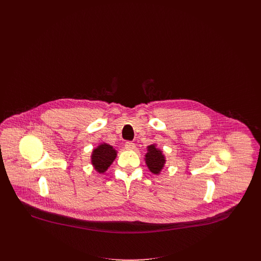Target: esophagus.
<instances>
[{"mask_svg": "<svg viewBox=\"0 0 261 261\" xmlns=\"http://www.w3.org/2000/svg\"><path fill=\"white\" fill-rule=\"evenodd\" d=\"M135 144L134 143H132V142H126L125 143V149H127V150H133V149H135Z\"/></svg>", "mask_w": 261, "mask_h": 261, "instance_id": "esophagus-1", "label": "esophagus"}]
</instances>
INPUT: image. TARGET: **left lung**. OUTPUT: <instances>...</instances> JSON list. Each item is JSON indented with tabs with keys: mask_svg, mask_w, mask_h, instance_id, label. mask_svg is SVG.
<instances>
[{
	"mask_svg": "<svg viewBox=\"0 0 261 261\" xmlns=\"http://www.w3.org/2000/svg\"><path fill=\"white\" fill-rule=\"evenodd\" d=\"M145 162L151 173L160 175L166 163V158L162 149L156 147V144H151L147 147Z\"/></svg>",
	"mask_w": 261,
	"mask_h": 261,
	"instance_id": "obj_1",
	"label": "left lung"
}]
</instances>
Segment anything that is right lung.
<instances>
[{"mask_svg": "<svg viewBox=\"0 0 261 261\" xmlns=\"http://www.w3.org/2000/svg\"><path fill=\"white\" fill-rule=\"evenodd\" d=\"M117 156V150L110 144L100 143L91 153V164L98 173H105Z\"/></svg>", "mask_w": 261, "mask_h": 261, "instance_id": "1", "label": "right lung"}]
</instances>
